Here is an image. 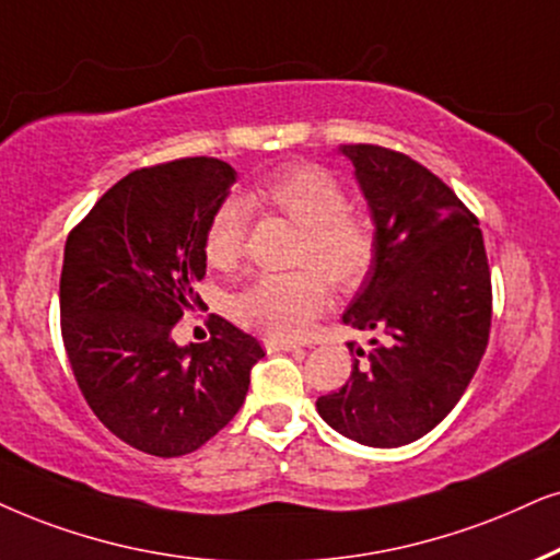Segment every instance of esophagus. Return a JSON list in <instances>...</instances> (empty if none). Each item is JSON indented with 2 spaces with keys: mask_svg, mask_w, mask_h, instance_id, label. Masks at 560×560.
Wrapping results in <instances>:
<instances>
[{
  "mask_svg": "<svg viewBox=\"0 0 560 560\" xmlns=\"http://www.w3.org/2000/svg\"><path fill=\"white\" fill-rule=\"evenodd\" d=\"M264 346H266L268 353H276V351H300V346L289 343V341H281V338H266Z\"/></svg>",
  "mask_w": 560,
  "mask_h": 560,
  "instance_id": "obj_1",
  "label": "esophagus"
}]
</instances>
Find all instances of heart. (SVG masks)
<instances>
[{
  "instance_id": "obj_1",
  "label": "heart",
  "mask_w": 560,
  "mask_h": 560,
  "mask_svg": "<svg viewBox=\"0 0 560 560\" xmlns=\"http://www.w3.org/2000/svg\"><path fill=\"white\" fill-rule=\"evenodd\" d=\"M247 201L292 219L304 230L296 264H313L338 289H351L370 273L374 232L362 217L346 211L349 198L328 170L315 165L287 167L260 183ZM250 209L230 198L211 217L203 256L214 268H232L243 258ZM315 268L266 273L235 296V315L253 328L279 338H296L323 313L328 292Z\"/></svg>"
}]
</instances>
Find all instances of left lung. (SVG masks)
Masks as SVG:
<instances>
[{
    "label": "left lung",
    "mask_w": 560,
    "mask_h": 560,
    "mask_svg": "<svg viewBox=\"0 0 560 560\" xmlns=\"http://www.w3.org/2000/svg\"><path fill=\"white\" fill-rule=\"evenodd\" d=\"M374 224V260L341 320L372 332L320 419L366 447L429 434L463 398L491 330V273L478 219L434 173L374 144L338 150Z\"/></svg>",
    "instance_id": "obj_1"
}]
</instances>
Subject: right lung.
<instances>
[{"instance_id": "obj_1", "label": "right lung", "mask_w": 560, "mask_h": 560, "mask_svg": "<svg viewBox=\"0 0 560 560\" xmlns=\"http://www.w3.org/2000/svg\"><path fill=\"white\" fill-rule=\"evenodd\" d=\"M237 173L214 158L133 170L72 230L59 284L77 385L118 439L154 457L188 455L235 419L260 343L211 317L207 343L173 328L207 276L203 237Z\"/></svg>"}]
</instances>
